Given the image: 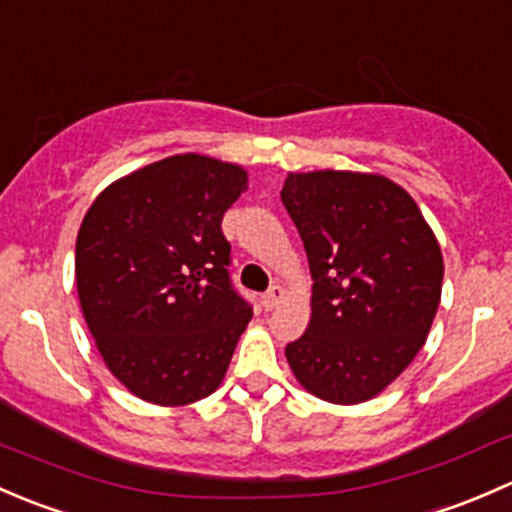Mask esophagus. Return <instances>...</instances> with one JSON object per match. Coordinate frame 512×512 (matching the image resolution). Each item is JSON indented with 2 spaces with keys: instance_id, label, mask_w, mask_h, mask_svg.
<instances>
[{
  "instance_id": "1",
  "label": "esophagus",
  "mask_w": 512,
  "mask_h": 512,
  "mask_svg": "<svg viewBox=\"0 0 512 512\" xmlns=\"http://www.w3.org/2000/svg\"><path fill=\"white\" fill-rule=\"evenodd\" d=\"M282 299H285V289H282L280 285H275V287L270 289V292L262 294V307H265V309H275L277 304L282 302Z\"/></svg>"
}]
</instances>
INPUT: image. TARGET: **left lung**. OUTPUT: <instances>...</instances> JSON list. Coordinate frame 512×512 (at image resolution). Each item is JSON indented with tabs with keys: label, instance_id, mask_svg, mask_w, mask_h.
Segmentation results:
<instances>
[{
	"label": "left lung",
	"instance_id": "8db88e82",
	"mask_svg": "<svg viewBox=\"0 0 512 512\" xmlns=\"http://www.w3.org/2000/svg\"><path fill=\"white\" fill-rule=\"evenodd\" d=\"M280 198L314 277L307 332L285 349L289 369L317 399L364 404L426 344L441 302V245L386 175L287 173Z\"/></svg>",
	"mask_w": 512,
	"mask_h": 512
}]
</instances>
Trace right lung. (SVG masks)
I'll use <instances>...</instances> for the list:
<instances>
[{"label": "right lung", "mask_w": 512, "mask_h": 512, "mask_svg": "<svg viewBox=\"0 0 512 512\" xmlns=\"http://www.w3.org/2000/svg\"><path fill=\"white\" fill-rule=\"evenodd\" d=\"M237 163L178 153L103 188L76 237V292L106 369L138 399L188 406L223 384L252 309L227 280L220 223Z\"/></svg>", "instance_id": "add662e5"}]
</instances>
